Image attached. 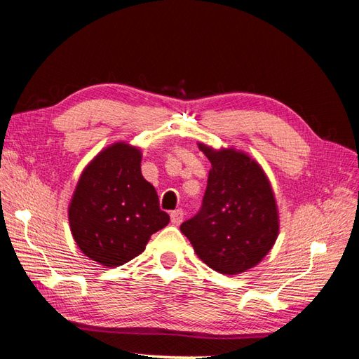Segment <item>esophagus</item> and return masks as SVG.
<instances>
[{
	"label": "esophagus",
	"instance_id": "34e87169",
	"mask_svg": "<svg viewBox=\"0 0 359 359\" xmlns=\"http://www.w3.org/2000/svg\"><path fill=\"white\" fill-rule=\"evenodd\" d=\"M182 219H184V211L182 210H175V211L170 212V222H172V224H175V226L181 224Z\"/></svg>",
	"mask_w": 359,
	"mask_h": 359
}]
</instances>
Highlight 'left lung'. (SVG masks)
<instances>
[{
    "label": "left lung",
    "instance_id": "obj_1",
    "mask_svg": "<svg viewBox=\"0 0 359 359\" xmlns=\"http://www.w3.org/2000/svg\"><path fill=\"white\" fill-rule=\"evenodd\" d=\"M199 149L211 161L201 211L181 224L203 264L235 276L256 266L276 244L277 202L262 166L235 148Z\"/></svg>",
    "mask_w": 359,
    "mask_h": 359
}]
</instances>
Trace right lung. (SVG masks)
I'll return each mask as SVG.
<instances>
[{"instance_id":"1","label":"right lung","mask_w":359,"mask_h":359,"mask_svg":"<svg viewBox=\"0 0 359 359\" xmlns=\"http://www.w3.org/2000/svg\"><path fill=\"white\" fill-rule=\"evenodd\" d=\"M142 153L126 142L97 154L83 172L69 205L73 240L103 266H119L144 252L149 238L169 223L153 184L140 172Z\"/></svg>"}]
</instances>
